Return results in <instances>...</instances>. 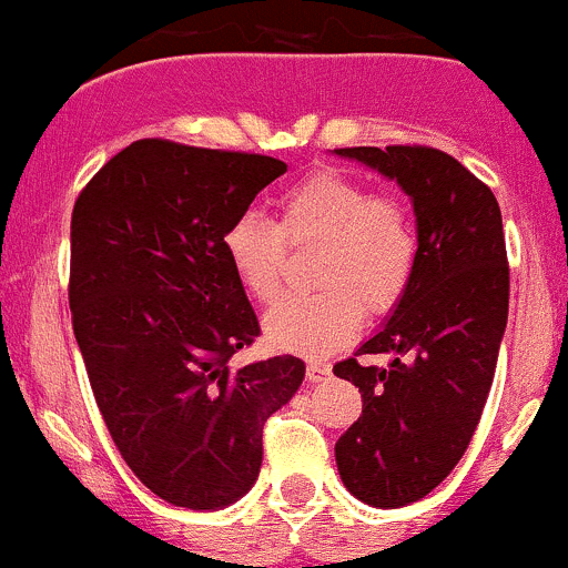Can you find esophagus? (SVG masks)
I'll return each mask as SVG.
<instances>
[{"label": "esophagus", "instance_id": "34e87169", "mask_svg": "<svg viewBox=\"0 0 568 568\" xmlns=\"http://www.w3.org/2000/svg\"><path fill=\"white\" fill-rule=\"evenodd\" d=\"M329 374H332L329 365L318 363V359H311V363H307V368H305L307 382H324Z\"/></svg>", "mask_w": 568, "mask_h": 568}]
</instances>
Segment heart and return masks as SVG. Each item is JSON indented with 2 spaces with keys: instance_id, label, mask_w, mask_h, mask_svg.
I'll return each mask as SVG.
<instances>
[{
  "instance_id": "1",
  "label": "heart",
  "mask_w": 568,
  "mask_h": 568,
  "mask_svg": "<svg viewBox=\"0 0 568 568\" xmlns=\"http://www.w3.org/2000/svg\"><path fill=\"white\" fill-rule=\"evenodd\" d=\"M285 242L318 244L316 294L288 296L263 318L266 341L280 352L326 354L343 346L363 321L393 311L417 263V233L398 197H374L363 181L321 170L280 197L274 225L244 211L222 233V252L239 288L255 302L280 291Z\"/></svg>"
}]
</instances>
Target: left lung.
Segmentation results:
<instances>
[{
    "label": "left lung",
    "instance_id": "obj_1",
    "mask_svg": "<svg viewBox=\"0 0 568 568\" xmlns=\"http://www.w3.org/2000/svg\"><path fill=\"white\" fill-rule=\"evenodd\" d=\"M335 153L398 183L417 222L409 288L359 346L393 363L365 368L352 357L332 368L363 393V415L335 443L343 486L374 508H400L448 478L484 412L508 321L503 216L491 189L443 151Z\"/></svg>",
    "mask_w": 568,
    "mask_h": 568
}]
</instances>
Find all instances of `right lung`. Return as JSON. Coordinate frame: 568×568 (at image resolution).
<instances>
[{"mask_svg":"<svg viewBox=\"0 0 568 568\" xmlns=\"http://www.w3.org/2000/svg\"><path fill=\"white\" fill-rule=\"evenodd\" d=\"M288 164L140 140L109 159L71 216V316L104 423L156 497L216 511L263 462V423L305 379L300 357L231 363L257 335L222 233Z\"/></svg>","mask_w":568,"mask_h":568,"instance_id":"add662e5","label":"right lung"}]
</instances>
